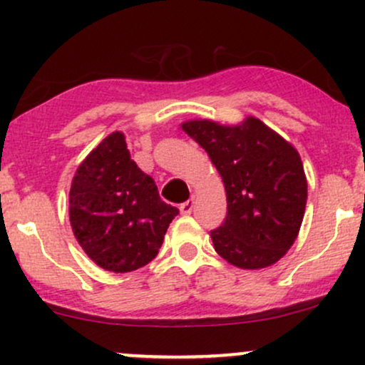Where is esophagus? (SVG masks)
Here are the masks:
<instances>
[{"label":"esophagus","mask_w":365,"mask_h":365,"mask_svg":"<svg viewBox=\"0 0 365 365\" xmlns=\"http://www.w3.org/2000/svg\"><path fill=\"white\" fill-rule=\"evenodd\" d=\"M192 209H194V199H190V200H187V202H183L182 206H180V212H182V215H190Z\"/></svg>","instance_id":"1"}]
</instances>
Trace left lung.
Wrapping results in <instances>:
<instances>
[{
    "mask_svg": "<svg viewBox=\"0 0 365 365\" xmlns=\"http://www.w3.org/2000/svg\"><path fill=\"white\" fill-rule=\"evenodd\" d=\"M180 127L223 180L228 215L211 232L216 252L240 269L273 266L299 237L307 204L299 150L255 116L237 125L197 118Z\"/></svg>",
    "mask_w": 365,
    "mask_h": 365,
    "instance_id": "left-lung-1",
    "label": "left lung"
}]
</instances>
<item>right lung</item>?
Returning <instances> with one entry per match:
<instances>
[{
    "label": "right lung",
    "mask_w": 365,
    "mask_h": 365,
    "mask_svg": "<svg viewBox=\"0 0 365 365\" xmlns=\"http://www.w3.org/2000/svg\"><path fill=\"white\" fill-rule=\"evenodd\" d=\"M178 209L163 202L154 180L130 158L125 133L115 130L78 165L68 216L91 261L130 273L156 257Z\"/></svg>",
    "instance_id": "right-lung-1"
}]
</instances>
